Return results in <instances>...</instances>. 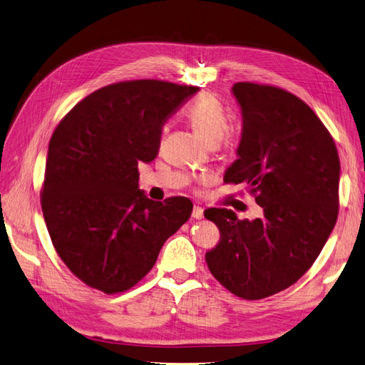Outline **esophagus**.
I'll use <instances>...</instances> for the list:
<instances>
[{
    "instance_id": "obj_1",
    "label": "esophagus",
    "mask_w": 365,
    "mask_h": 365,
    "mask_svg": "<svg viewBox=\"0 0 365 365\" xmlns=\"http://www.w3.org/2000/svg\"><path fill=\"white\" fill-rule=\"evenodd\" d=\"M192 217H194V219H201V217H202V209L200 207V205H194V209H192Z\"/></svg>"
}]
</instances>
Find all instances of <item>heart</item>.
<instances>
[{
    "instance_id": "obj_1",
    "label": "heart",
    "mask_w": 365,
    "mask_h": 365,
    "mask_svg": "<svg viewBox=\"0 0 365 365\" xmlns=\"http://www.w3.org/2000/svg\"><path fill=\"white\" fill-rule=\"evenodd\" d=\"M186 116L192 123L194 130L210 145L219 143L224 137V145L228 152L234 150L235 138L227 133L230 125V116L225 107L210 93H204L189 104Z\"/></svg>"
}]
</instances>
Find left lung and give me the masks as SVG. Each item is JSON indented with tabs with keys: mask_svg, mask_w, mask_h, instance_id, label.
<instances>
[{
	"mask_svg": "<svg viewBox=\"0 0 365 365\" xmlns=\"http://www.w3.org/2000/svg\"><path fill=\"white\" fill-rule=\"evenodd\" d=\"M232 93L243 133L224 182L247 183L264 215L205 210L220 232L205 262L230 292L261 299L289 288L319 257L339 216L340 160L322 120L294 93L252 82Z\"/></svg>",
	"mask_w": 365,
	"mask_h": 365,
	"instance_id": "1",
	"label": "left lung"
}]
</instances>
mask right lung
<instances>
[{
    "label": "right lung",
    "instance_id": "obj_1",
    "mask_svg": "<svg viewBox=\"0 0 365 365\" xmlns=\"http://www.w3.org/2000/svg\"><path fill=\"white\" fill-rule=\"evenodd\" d=\"M198 86L155 78L107 85L78 101L55 128L40 194L59 258L88 287L131 289L156 262L192 202L149 200L138 163L153 161L163 125Z\"/></svg>",
    "mask_w": 365,
    "mask_h": 365
}]
</instances>
